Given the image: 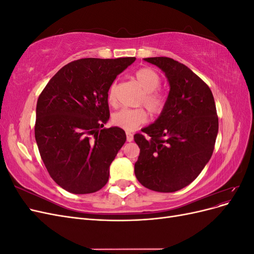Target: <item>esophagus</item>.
<instances>
[{
  "mask_svg": "<svg viewBox=\"0 0 254 254\" xmlns=\"http://www.w3.org/2000/svg\"><path fill=\"white\" fill-rule=\"evenodd\" d=\"M126 136H127V142H132L133 141V134L131 132L127 131Z\"/></svg>",
  "mask_w": 254,
  "mask_h": 254,
  "instance_id": "esophagus-1",
  "label": "esophagus"
}]
</instances>
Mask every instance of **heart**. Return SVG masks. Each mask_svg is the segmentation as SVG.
<instances>
[{"label": "heart", "instance_id": "b5f03b06", "mask_svg": "<svg viewBox=\"0 0 254 254\" xmlns=\"http://www.w3.org/2000/svg\"><path fill=\"white\" fill-rule=\"evenodd\" d=\"M135 78L144 90L141 98L146 109L152 114H158L163 110L165 106V96L157 91L160 86L159 74L150 67H143L135 73ZM108 101L110 104L115 102V84L112 83L108 91ZM112 122L114 125L122 129L131 131L146 122V113L142 108L128 109L123 108L112 115Z\"/></svg>", "mask_w": 254, "mask_h": 254}]
</instances>
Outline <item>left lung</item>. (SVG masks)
<instances>
[{"label":"left lung","instance_id":"obj_1","mask_svg":"<svg viewBox=\"0 0 254 254\" xmlns=\"http://www.w3.org/2000/svg\"><path fill=\"white\" fill-rule=\"evenodd\" d=\"M162 71L170 84L159 118L134 141L140 156L134 164L143 187L173 193L189 186L209 162L218 133V118L212 91L198 76L168 57L144 58Z\"/></svg>","mask_w":254,"mask_h":254}]
</instances>
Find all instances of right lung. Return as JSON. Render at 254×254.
<instances>
[{"instance_id": "add662e5", "label": "right lung", "mask_w": 254, "mask_h": 254, "mask_svg": "<svg viewBox=\"0 0 254 254\" xmlns=\"http://www.w3.org/2000/svg\"><path fill=\"white\" fill-rule=\"evenodd\" d=\"M134 60L72 61L53 76L38 98V149L53 180L70 193H95L108 182L110 164L126 142L122 128H103L110 117L108 91Z\"/></svg>"}]
</instances>
